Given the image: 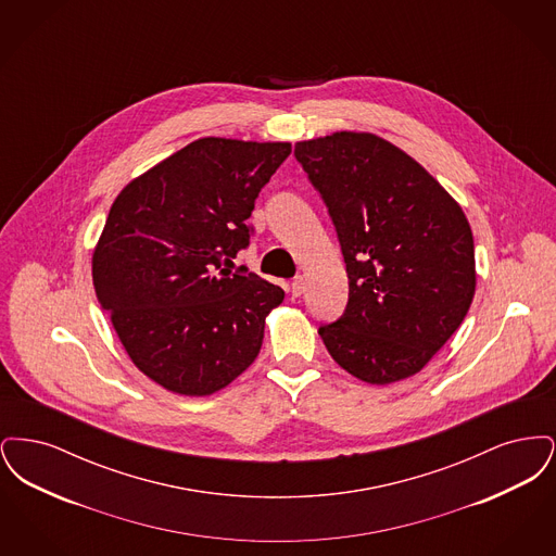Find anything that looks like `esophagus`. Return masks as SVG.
Returning <instances> with one entry per match:
<instances>
[{
  "label": "esophagus",
  "instance_id": "obj_1",
  "mask_svg": "<svg viewBox=\"0 0 556 556\" xmlns=\"http://www.w3.org/2000/svg\"><path fill=\"white\" fill-rule=\"evenodd\" d=\"M306 290V283H304V279L302 277H295L293 281H291V293L298 298V295H302Z\"/></svg>",
  "mask_w": 556,
  "mask_h": 556
}]
</instances>
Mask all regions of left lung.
I'll return each instance as SVG.
<instances>
[{
    "label": "left lung",
    "mask_w": 556,
    "mask_h": 556,
    "mask_svg": "<svg viewBox=\"0 0 556 556\" xmlns=\"http://www.w3.org/2000/svg\"><path fill=\"white\" fill-rule=\"evenodd\" d=\"M333 220L348 273L344 315L318 327L350 375L386 386L424 369L476 293L469 220L417 160L372 132L295 143Z\"/></svg>",
    "instance_id": "left-lung-1"
}]
</instances>
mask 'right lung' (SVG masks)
Returning a JSON list of instances; mask_svg holds the SVG:
<instances>
[{
  "mask_svg": "<svg viewBox=\"0 0 556 556\" xmlns=\"http://www.w3.org/2000/svg\"><path fill=\"white\" fill-rule=\"evenodd\" d=\"M291 143L204 137L114 200L93 252L98 302L135 367L184 396L229 386L261 352L286 291L229 270L248 218Z\"/></svg>",
  "mask_w": 556,
  "mask_h": 556,
  "instance_id": "1",
  "label": "right lung"
}]
</instances>
